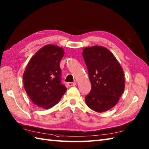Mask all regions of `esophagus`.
<instances>
[{
	"instance_id": "1",
	"label": "esophagus",
	"mask_w": 149,
	"mask_h": 149,
	"mask_svg": "<svg viewBox=\"0 0 149 149\" xmlns=\"http://www.w3.org/2000/svg\"><path fill=\"white\" fill-rule=\"evenodd\" d=\"M76 84H77V83H76V82H68L67 84V85L69 87H71V86H76Z\"/></svg>"
}]
</instances>
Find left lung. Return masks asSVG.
<instances>
[{"label":"left lung","instance_id":"1","mask_svg":"<svg viewBox=\"0 0 149 149\" xmlns=\"http://www.w3.org/2000/svg\"><path fill=\"white\" fill-rule=\"evenodd\" d=\"M82 55L91 84V92L85 97L86 104L99 113L108 111L117 104L125 90L122 67L106 47H84Z\"/></svg>","mask_w":149,"mask_h":149}]
</instances>
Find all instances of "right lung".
<instances>
[{
  "mask_svg": "<svg viewBox=\"0 0 149 149\" xmlns=\"http://www.w3.org/2000/svg\"><path fill=\"white\" fill-rule=\"evenodd\" d=\"M64 53L62 47L47 45L36 52L27 64L22 76L24 88L38 107H53L67 91L60 78V62Z\"/></svg>",
  "mask_w": 149,
  "mask_h": 149,
  "instance_id": "add662e5",
  "label": "right lung"
}]
</instances>
